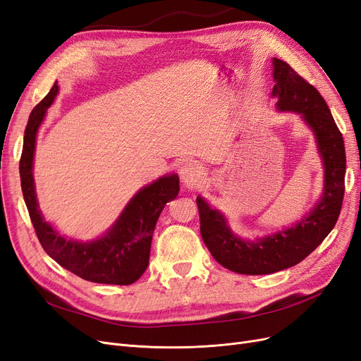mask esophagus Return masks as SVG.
I'll return each mask as SVG.
<instances>
[{
    "label": "esophagus",
    "mask_w": 361,
    "mask_h": 361,
    "mask_svg": "<svg viewBox=\"0 0 361 361\" xmlns=\"http://www.w3.org/2000/svg\"><path fill=\"white\" fill-rule=\"evenodd\" d=\"M178 173H180V178L184 184H193L201 177V166H200V164H196L195 160H188L180 166Z\"/></svg>",
    "instance_id": "esophagus-1"
}]
</instances>
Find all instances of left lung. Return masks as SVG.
I'll list each match as a JSON object with an SVG mask.
<instances>
[{"mask_svg": "<svg viewBox=\"0 0 361 361\" xmlns=\"http://www.w3.org/2000/svg\"><path fill=\"white\" fill-rule=\"evenodd\" d=\"M271 63L276 109L298 114L313 132L324 166V188L319 201L293 226L253 240L237 235L222 212L212 208L202 196L196 197L201 235L213 258L231 271L250 276L271 274L303 261L334 228L345 193L343 137L327 103L288 63L279 58Z\"/></svg>", "mask_w": 361, "mask_h": 361, "instance_id": "left-lung-1", "label": "left lung"}]
</instances>
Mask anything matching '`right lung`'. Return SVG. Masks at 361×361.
Returning <instances> with one entry per match:
<instances>
[{
  "label": "right lung",
  "mask_w": 361,
  "mask_h": 361,
  "mask_svg": "<svg viewBox=\"0 0 361 361\" xmlns=\"http://www.w3.org/2000/svg\"><path fill=\"white\" fill-rule=\"evenodd\" d=\"M56 94L55 82L48 96L31 111L19 161L22 193L32 226L44 252L66 270L88 282L132 285L147 270L157 219L180 192L178 176L168 173L139 189L102 237L82 241L61 235L40 212L32 176L37 132Z\"/></svg>",
  "instance_id": "1"
}]
</instances>
